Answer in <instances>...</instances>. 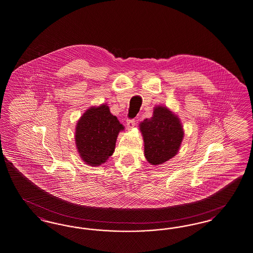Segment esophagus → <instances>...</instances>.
<instances>
[{"mask_svg":"<svg viewBox=\"0 0 253 253\" xmlns=\"http://www.w3.org/2000/svg\"><path fill=\"white\" fill-rule=\"evenodd\" d=\"M126 124H127V127L129 129H131V128H133L135 126V120H128L127 122H126Z\"/></svg>","mask_w":253,"mask_h":253,"instance_id":"esophagus-1","label":"esophagus"}]
</instances>
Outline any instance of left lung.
<instances>
[{
  "label": "left lung",
  "instance_id": "8db88e82",
  "mask_svg": "<svg viewBox=\"0 0 253 253\" xmlns=\"http://www.w3.org/2000/svg\"><path fill=\"white\" fill-rule=\"evenodd\" d=\"M144 140V154L152 166L170 160L180 150L184 131L181 120L169 108L156 105L151 119L139 123Z\"/></svg>",
  "mask_w": 253,
  "mask_h": 253
}]
</instances>
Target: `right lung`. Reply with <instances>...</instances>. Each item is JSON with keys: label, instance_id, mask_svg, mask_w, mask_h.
<instances>
[{"label": "right lung", "instance_id": "1", "mask_svg": "<svg viewBox=\"0 0 253 253\" xmlns=\"http://www.w3.org/2000/svg\"><path fill=\"white\" fill-rule=\"evenodd\" d=\"M124 126L112 115L107 103L90 106L76 123L75 145L83 162L99 167L113 154Z\"/></svg>", "mask_w": 253, "mask_h": 253}]
</instances>
